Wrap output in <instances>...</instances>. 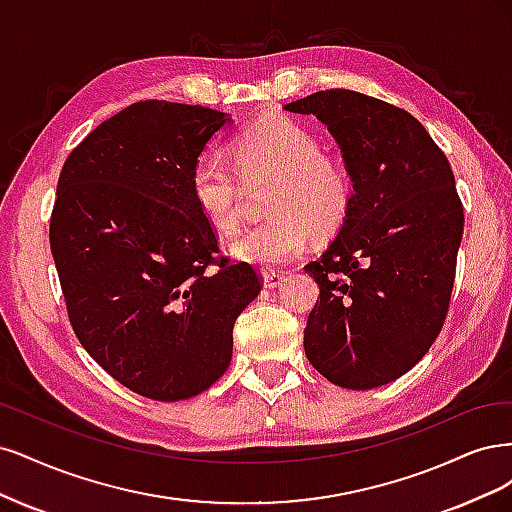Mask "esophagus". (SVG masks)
I'll return each mask as SVG.
<instances>
[{"label":"esophagus","mask_w":512,"mask_h":512,"mask_svg":"<svg viewBox=\"0 0 512 512\" xmlns=\"http://www.w3.org/2000/svg\"><path fill=\"white\" fill-rule=\"evenodd\" d=\"M285 283V276L283 274H276V272H263V287L266 289H276Z\"/></svg>","instance_id":"obj_1"}]
</instances>
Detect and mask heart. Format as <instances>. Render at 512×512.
Wrapping results in <instances>:
<instances>
[{
	"label": "heart",
	"instance_id": "1",
	"mask_svg": "<svg viewBox=\"0 0 512 512\" xmlns=\"http://www.w3.org/2000/svg\"><path fill=\"white\" fill-rule=\"evenodd\" d=\"M321 142L302 123L272 117L234 140L236 168L217 153H204L191 170L193 200L219 232H234L242 219L246 185L272 178L266 219L229 242L236 259L263 270L298 257L310 232L327 236L344 223L353 202V183L340 161L321 153ZM243 178L240 179L239 176Z\"/></svg>",
	"mask_w": 512,
	"mask_h": 512
}]
</instances>
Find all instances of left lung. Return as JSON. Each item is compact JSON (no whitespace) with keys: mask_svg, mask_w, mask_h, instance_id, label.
Segmentation results:
<instances>
[{"mask_svg":"<svg viewBox=\"0 0 512 512\" xmlns=\"http://www.w3.org/2000/svg\"><path fill=\"white\" fill-rule=\"evenodd\" d=\"M315 114L340 146L353 202L304 270L321 295L304 351L329 383L374 389L430 351L447 317L464 208L447 157L406 110L327 89L285 106Z\"/></svg>","mask_w":512,"mask_h":512,"instance_id":"1","label":"left lung"}]
</instances>
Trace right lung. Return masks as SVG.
Here are the masks:
<instances>
[{"label":"right lung","instance_id":"right-lung-1","mask_svg":"<svg viewBox=\"0 0 512 512\" xmlns=\"http://www.w3.org/2000/svg\"><path fill=\"white\" fill-rule=\"evenodd\" d=\"M225 112L131 104L65 159L51 251L74 332L112 378L178 402L223 376L234 323L261 291L219 242L191 193V170Z\"/></svg>","mask_w":512,"mask_h":512}]
</instances>
